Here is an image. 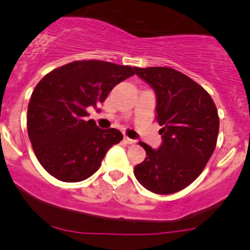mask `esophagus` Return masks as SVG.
<instances>
[{
    "label": "esophagus",
    "mask_w": 250,
    "mask_h": 250,
    "mask_svg": "<svg viewBox=\"0 0 250 250\" xmlns=\"http://www.w3.org/2000/svg\"><path fill=\"white\" fill-rule=\"evenodd\" d=\"M123 143H125V145H132V144L135 143V140H133V139L128 138V136H125V138H123Z\"/></svg>",
    "instance_id": "34e87169"
}]
</instances>
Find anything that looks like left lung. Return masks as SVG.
Returning a JSON list of instances; mask_svg holds the SVG:
<instances>
[{
	"mask_svg": "<svg viewBox=\"0 0 250 250\" xmlns=\"http://www.w3.org/2000/svg\"><path fill=\"white\" fill-rule=\"evenodd\" d=\"M139 78L156 92L157 116L163 143L153 149L139 143L146 158L134 167L143 187L172 194L199 177L217 145L219 117L213 99L199 83L170 67L135 68Z\"/></svg>",
	"mask_w": 250,
	"mask_h": 250,
	"instance_id": "1",
	"label": "left lung"
}]
</instances>
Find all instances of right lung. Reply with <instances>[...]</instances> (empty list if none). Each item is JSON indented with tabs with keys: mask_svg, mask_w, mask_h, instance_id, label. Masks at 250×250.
<instances>
[{
	"mask_svg": "<svg viewBox=\"0 0 250 250\" xmlns=\"http://www.w3.org/2000/svg\"><path fill=\"white\" fill-rule=\"evenodd\" d=\"M135 68L99 60L74 61L51 70L37 83L27 109V132L42 167L63 182L93 175L123 139L115 128L101 129L87 110L106 99Z\"/></svg>",
	"mask_w": 250,
	"mask_h": 250,
	"instance_id": "add662e5",
	"label": "right lung"
}]
</instances>
